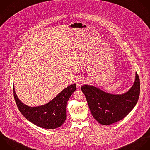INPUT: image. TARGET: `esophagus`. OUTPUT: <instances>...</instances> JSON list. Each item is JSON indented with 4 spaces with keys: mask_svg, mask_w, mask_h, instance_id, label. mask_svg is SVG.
Listing matches in <instances>:
<instances>
[{
    "mask_svg": "<svg viewBox=\"0 0 150 150\" xmlns=\"http://www.w3.org/2000/svg\"><path fill=\"white\" fill-rule=\"evenodd\" d=\"M76 85H77V86L78 87H81L84 83V81L82 78H78L77 80L76 81Z\"/></svg>",
    "mask_w": 150,
    "mask_h": 150,
    "instance_id": "obj_1",
    "label": "esophagus"
}]
</instances>
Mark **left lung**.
<instances>
[{
    "label": "left lung",
    "mask_w": 150,
    "mask_h": 150,
    "mask_svg": "<svg viewBox=\"0 0 150 150\" xmlns=\"http://www.w3.org/2000/svg\"><path fill=\"white\" fill-rule=\"evenodd\" d=\"M92 115L103 125H110L124 119L137 104L140 90V79L136 73L132 87L126 93L113 95L91 85L81 87Z\"/></svg>",
    "instance_id": "left-lung-1"
}]
</instances>
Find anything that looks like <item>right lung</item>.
<instances>
[{
  "instance_id": "1",
  "label": "right lung",
  "mask_w": 150,
  "mask_h": 150,
  "mask_svg": "<svg viewBox=\"0 0 150 150\" xmlns=\"http://www.w3.org/2000/svg\"><path fill=\"white\" fill-rule=\"evenodd\" d=\"M76 89V85H69L55 98L45 105L30 107L22 103L16 95L13 88L15 102L21 113L35 125L47 129H57L66 120V106L68 100Z\"/></svg>"
}]
</instances>
